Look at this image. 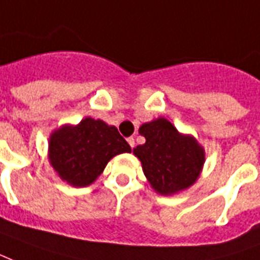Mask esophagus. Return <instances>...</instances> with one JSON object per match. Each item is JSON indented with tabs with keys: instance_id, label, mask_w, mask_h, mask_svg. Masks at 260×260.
Segmentation results:
<instances>
[{
	"instance_id": "1",
	"label": "esophagus",
	"mask_w": 260,
	"mask_h": 260,
	"mask_svg": "<svg viewBox=\"0 0 260 260\" xmlns=\"http://www.w3.org/2000/svg\"><path fill=\"white\" fill-rule=\"evenodd\" d=\"M126 140H128V143H129L131 147L134 149V147H135V139H134V138H128Z\"/></svg>"
}]
</instances>
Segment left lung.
I'll list each match as a JSON object with an SVG mask.
<instances>
[{
	"label": "left lung",
	"mask_w": 260,
	"mask_h": 260,
	"mask_svg": "<svg viewBox=\"0 0 260 260\" xmlns=\"http://www.w3.org/2000/svg\"><path fill=\"white\" fill-rule=\"evenodd\" d=\"M145 145L134 153L142 161L146 178L159 194H174L187 189L197 180L204 164V150L191 136L179 134L165 118L139 128Z\"/></svg>",
	"instance_id": "left-lung-1"
}]
</instances>
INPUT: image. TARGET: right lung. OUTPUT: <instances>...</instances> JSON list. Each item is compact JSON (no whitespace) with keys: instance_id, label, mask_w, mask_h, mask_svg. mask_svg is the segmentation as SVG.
Here are the masks:
<instances>
[{"instance_id":"add662e5","label":"right lung","mask_w":260,"mask_h":260,"mask_svg":"<svg viewBox=\"0 0 260 260\" xmlns=\"http://www.w3.org/2000/svg\"><path fill=\"white\" fill-rule=\"evenodd\" d=\"M131 146L115 126L85 118L77 126L55 131L49 140V161L59 176L76 187L91 184L114 155Z\"/></svg>"}]
</instances>
